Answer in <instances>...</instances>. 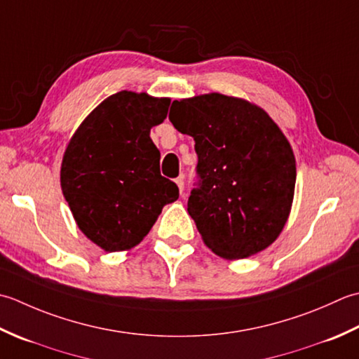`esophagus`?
Here are the masks:
<instances>
[{
    "label": "esophagus",
    "instance_id": "1",
    "mask_svg": "<svg viewBox=\"0 0 359 359\" xmlns=\"http://www.w3.org/2000/svg\"><path fill=\"white\" fill-rule=\"evenodd\" d=\"M175 182H177L180 192L182 194V190H184V177H182V175H180V177H178L177 180H175Z\"/></svg>",
    "mask_w": 359,
    "mask_h": 359
}]
</instances>
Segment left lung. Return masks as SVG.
<instances>
[{
    "label": "left lung",
    "mask_w": 359,
    "mask_h": 359,
    "mask_svg": "<svg viewBox=\"0 0 359 359\" xmlns=\"http://www.w3.org/2000/svg\"><path fill=\"white\" fill-rule=\"evenodd\" d=\"M169 119L194 137L196 182L189 215L212 251L245 259L279 236L291 209L296 161L262 108L212 93L175 100Z\"/></svg>",
    "instance_id": "8db88e82"
}]
</instances>
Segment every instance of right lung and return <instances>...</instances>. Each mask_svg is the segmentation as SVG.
<instances>
[{"label":"right lung","mask_w":359,"mask_h":359,"mask_svg":"<svg viewBox=\"0 0 359 359\" xmlns=\"http://www.w3.org/2000/svg\"><path fill=\"white\" fill-rule=\"evenodd\" d=\"M170 99L121 91L105 99L71 137L60 182L80 231L108 252L141 243L180 190L159 172L150 128Z\"/></svg>","instance_id":"add662e5"}]
</instances>
